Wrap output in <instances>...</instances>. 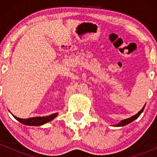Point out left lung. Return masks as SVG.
<instances>
[{"mask_svg":"<svg viewBox=\"0 0 157 157\" xmlns=\"http://www.w3.org/2000/svg\"><path fill=\"white\" fill-rule=\"evenodd\" d=\"M145 105H144V107L141 109V111H139V112L136 113V114L134 115V116H132L130 118H128V119H125V120H122V121L120 122V123H118V124H117V125H115V126H117V127H119V126H124V125H128V124L131 123V122H133V121H134V120H136V119H137L139 117H140V115L141 114L142 111H143L144 109H145Z\"/></svg>","mask_w":157,"mask_h":157,"instance_id":"obj_1","label":"left lung"}]
</instances>
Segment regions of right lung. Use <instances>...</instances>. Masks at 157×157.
Wrapping results in <instances>:
<instances>
[{"label":"right lung","mask_w":157,"mask_h":157,"mask_svg":"<svg viewBox=\"0 0 157 157\" xmlns=\"http://www.w3.org/2000/svg\"><path fill=\"white\" fill-rule=\"evenodd\" d=\"M14 116V115H13ZM57 116V113H53V114L49 115V116L46 117H32L28 119H21L14 116L16 120H18L20 122L26 125H41L46 122L51 121L54 118H55Z\"/></svg>","instance_id":"right-lung-1"}]
</instances>
